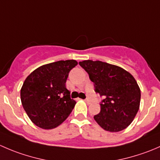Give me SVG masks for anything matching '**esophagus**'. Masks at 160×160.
<instances>
[{"label": "esophagus", "instance_id": "obj_1", "mask_svg": "<svg viewBox=\"0 0 160 160\" xmlns=\"http://www.w3.org/2000/svg\"><path fill=\"white\" fill-rule=\"evenodd\" d=\"M84 101H85V102H86V103H88V104H90V102H91V101H90V100L88 99V98H86V99H85Z\"/></svg>", "mask_w": 160, "mask_h": 160}]
</instances>
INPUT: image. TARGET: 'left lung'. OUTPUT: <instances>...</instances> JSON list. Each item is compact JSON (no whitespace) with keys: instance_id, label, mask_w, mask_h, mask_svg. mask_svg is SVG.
<instances>
[{"instance_id":"obj_1","label":"left lung","mask_w":160,"mask_h":160,"mask_svg":"<svg viewBox=\"0 0 160 160\" xmlns=\"http://www.w3.org/2000/svg\"><path fill=\"white\" fill-rule=\"evenodd\" d=\"M89 75L94 91L103 97L101 111L93 118L104 130L117 132L126 128L139 109L141 91L132 74L118 66L101 61L79 62Z\"/></svg>"}]
</instances>
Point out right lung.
Wrapping results in <instances>:
<instances>
[{
  "mask_svg": "<svg viewBox=\"0 0 160 160\" xmlns=\"http://www.w3.org/2000/svg\"><path fill=\"white\" fill-rule=\"evenodd\" d=\"M77 65L74 59L60 60L38 67L28 76L21 89L22 106L38 127L52 129L72 112L76 101L66 88L69 72Z\"/></svg>",
  "mask_w": 160,
  "mask_h": 160,
  "instance_id": "obj_1",
  "label": "right lung"
}]
</instances>
